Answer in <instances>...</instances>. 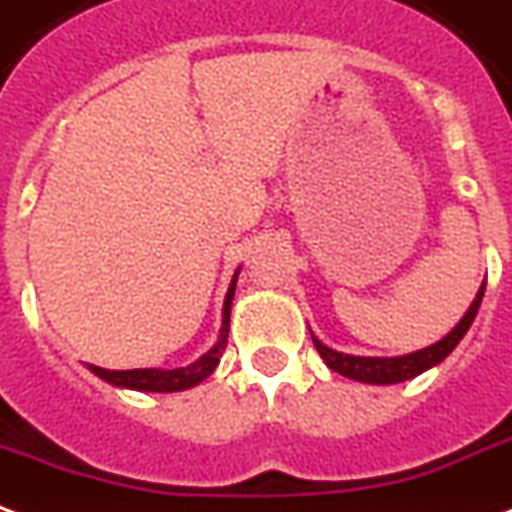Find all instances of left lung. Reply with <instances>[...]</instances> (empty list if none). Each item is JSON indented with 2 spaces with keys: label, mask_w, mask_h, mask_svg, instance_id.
<instances>
[{
  "label": "left lung",
  "mask_w": 512,
  "mask_h": 512,
  "mask_svg": "<svg viewBox=\"0 0 512 512\" xmlns=\"http://www.w3.org/2000/svg\"><path fill=\"white\" fill-rule=\"evenodd\" d=\"M483 293H486V282L480 285L475 301L469 304V309L464 312V317L453 325V331L445 333L439 342L423 347V350L407 352V355H396V358H369V355H347V352L331 350L328 344H323L312 333V342L320 352V358L325 361L328 369L339 372L347 380L369 382V385H396V382L412 380L418 374L429 372L437 363H442L448 358L450 352L456 350V344L464 339V333L469 331V325L475 320V314L480 309V301H483Z\"/></svg>",
  "instance_id": "obj_1"
}]
</instances>
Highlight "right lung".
Here are the masks:
<instances>
[{"instance_id": "add662e5", "label": "right lung", "mask_w": 512, "mask_h": 512, "mask_svg": "<svg viewBox=\"0 0 512 512\" xmlns=\"http://www.w3.org/2000/svg\"><path fill=\"white\" fill-rule=\"evenodd\" d=\"M238 271L230 279L227 287L225 306H222V328H219L217 344L208 352H203L198 361H192L189 366H179V369H127V372H111V369H102V366H92L89 363V372L97 374L100 380L111 382L116 388H130V391H149V393H176L195 388L200 382L206 380L208 374H214L219 366V358L227 347V331H230V306H233V295H236V282Z\"/></svg>"}]
</instances>
